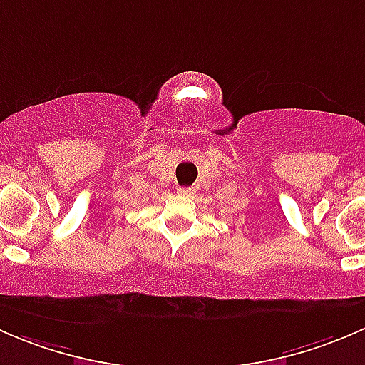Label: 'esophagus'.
I'll return each instance as SVG.
<instances>
[{
  "mask_svg": "<svg viewBox=\"0 0 365 365\" xmlns=\"http://www.w3.org/2000/svg\"><path fill=\"white\" fill-rule=\"evenodd\" d=\"M178 194L180 196H190V194H194V189L192 187H180Z\"/></svg>",
  "mask_w": 365,
  "mask_h": 365,
  "instance_id": "esophagus-1",
  "label": "esophagus"
}]
</instances>
